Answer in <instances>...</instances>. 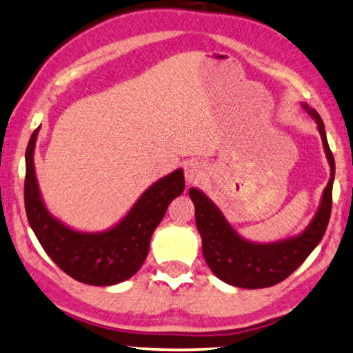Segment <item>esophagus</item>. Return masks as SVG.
Wrapping results in <instances>:
<instances>
[{"label": "esophagus", "instance_id": "esophagus-1", "mask_svg": "<svg viewBox=\"0 0 353 353\" xmlns=\"http://www.w3.org/2000/svg\"><path fill=\"white\" fill-rule=\"evenodd\" d=\"M206 177V168L201 161L190 160L185 165V181L188 185L200 183Z\"/></svg>", "mask_w": 353, "mask_h": 353}]
</instances>
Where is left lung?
<instances>
[{"instance_id": "obj_1", "label": "left lung", "mask_w": 353, "mask_h": 353, "mask_svg": "<svg viewBox=\"0 0 353 353\" xmlns=\"http://www.w3.org/2000/svg\"><path fill=\"white\" fill-rule=\"evenodd\" d=\"M305 112L314 118L330 163L331 176L314 219L299 235L274 243H254L243 238L222 214V211L198 188L188 190L195 205L196 228L201 235L203 256L219 280L232 286L259 290L285 280L304 262L323 238L331 216L332 182H334V157L327 145L325 125L319 113L307 103Z\"/></svg>"}]
</instances>
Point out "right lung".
<instances>
[{
    "label": "right lung",
    "instance_id": "right-lung-1",
    "mask_svg": "<svg viewBox=\"0 0 353 353\" xmlns=\"http://www.w3.org/2000/svg\"><path fill=\"white\" fill-rule=\"evenodd\" d=\"M39 128L30 137L26 152V211L28 224L48 256L77 281L112 286L131 278L148 254L150 238L168 206L185 187L183 171H172L152 183L123 219L102 232H81L68 227L48 211L34 172V147Z\"/></svg>",
    "mask_w": 353,
    "mask_h": 353
}]
</instances>
